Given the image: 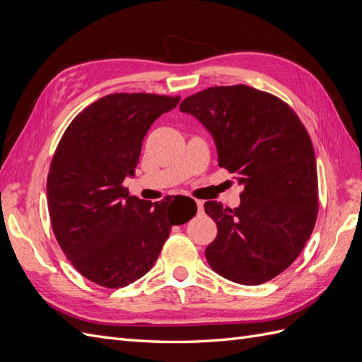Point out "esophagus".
<instances>
[{"instance_id":"obj_1","label":"esophagus","mask_w":362,"mask_h":362,"mask_svg":"<svg viewBox=\"0 0 362 362\" xmlns=\"http://www.w3.org/2000/svg\"><path fill=\"white\" fill-rule=\"evenodd\" d=\"M196 205H198V210H199V211L204 210V202H202V201H196Z\"/></svg>"}]
</instances>
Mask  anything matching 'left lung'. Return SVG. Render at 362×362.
<instances>
[{"mask_svg":"<svg viewBox=\"0 0 362 362\" xmlns=\"http://www.w3.org/2000/svg\"><path fill=\"white\" fill-rule=\"evenodd\" d=\"M180 110L210 131L218 166L245 185L234 210L206 201L217 237L205 249L218 275L259 286L299 257L319 211L313 141L281 98L246 84L214 86L185 98Z\"/></svg>","mask_w":362,"mask_h":362,"instance_id":"left-lung-1","label":"left lung"}]
</instances>
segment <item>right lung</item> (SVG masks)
I'll return each instance as SVG.
<instances>
[{
  "mask_svg": "<svg viewBox=\"0 0 362 362\" xmlns=\"http://www.w3.org/2000/svg\"><path fill=\"white\" fill-rule=\"evenodd\" d=\"M181 96L110 93L74 117L54 152L47 180L48 211L57 242L81 275L120 288L151 270L173 225L189 222L196 202L129 196L141 145L154 120Z\"/></svg>",
  "mask_w": 362,
  "mask_h": 362,
  "instance_id": "right-lung-1",
  "label": "right lung"
}]
</instances>
